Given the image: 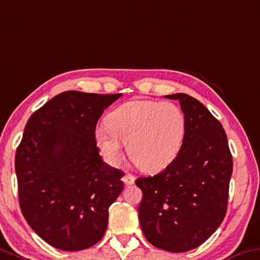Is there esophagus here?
<instances>
[{
	"label": "esophagus",
	"mask_w": 260,
	"mask_h": 260,
	"mask_svg": "<svg viewBox=\"0 0 260 260\" xmlns=\"http://www.w3.org/2000/svg\"><path fill=\"white\" fill-rule=\"evenodd\" d=\"M122 180L126 185H133L134 182H135V177L132 174H126L125 176H123Z\"/></svg>",
	"instance_id": "esophagus-1"
}]
</instances>
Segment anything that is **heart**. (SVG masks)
Masks as SVG:
<instances>
[{"mask_svg":"<svg viewBox=\"0 0 260 260\" xmlns=\"http://www.w3.org/2000/svg\"><path fill=\"white\" fill-rule=\"evenodd\" d=\"M106 125L94 131L103 157L118 166L123 157L122 142L137 166L145 171L166 168L183 146L186 119L171 102L134 100L123 103L106 117Z\"/></svg>","mask_w":260,"mask_h":260,"instance_id":"1","label":"heart"}]
</instances>
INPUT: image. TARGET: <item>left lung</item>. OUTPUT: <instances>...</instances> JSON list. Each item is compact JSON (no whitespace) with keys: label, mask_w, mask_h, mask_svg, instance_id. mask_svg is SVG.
<instances>
[{"label":"left lung","mask_w":260,"mask_h":260,"mask_svg":"<svg viewBox=\"0 0 260 260\" xmlns=\"http://www.w3.org/2000/svg\"><path fill=\"white\" fill-rule=\"evenodd\" d=\"M179 102L186 119L183 146L159 174L141 177L139 220L148 242L169 252L203 244L226 213L233 156L223 127L205 105L186 93Z\"/></svg>","instance_id":"obj_1"}]
</instances>
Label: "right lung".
Returning <instances> with one entry per match:
<instances>
[{
    "mask_svg": "<svg viewBox=\"0 0 260 260\" xmlns=\"http://www.w3.org/2000/svg\"><path fill=\"white\" fill-rule=\"evenodd\" d=\"M120 96L64 91L26 122L15 157L20 211L56 249L84 250L104 236L123 172L103 162L94 131Z\"/></svg>",
    "mask_w": 260,
    "mask_h": 260,
    "instance_id": "1",
    "label": "right lung"
}]
</instances>
